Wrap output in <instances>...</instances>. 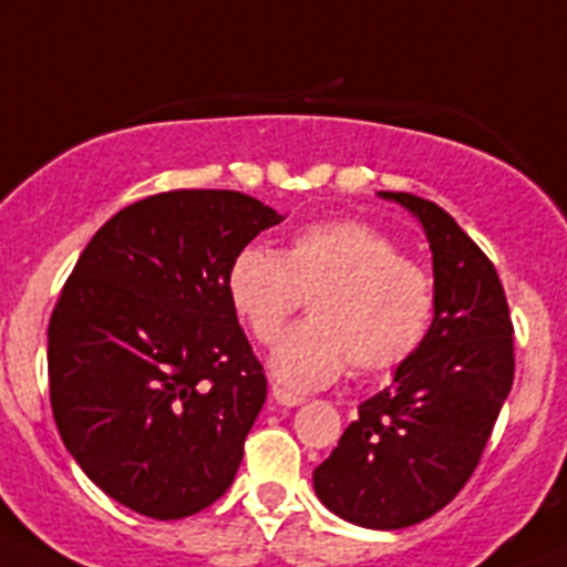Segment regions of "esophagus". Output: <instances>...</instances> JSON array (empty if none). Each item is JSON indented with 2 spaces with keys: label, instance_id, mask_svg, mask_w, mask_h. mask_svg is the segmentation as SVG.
<instances>
[{
  "label": "esophagus",
  "instance_id": "34e87169",
  "mask_svg": "<svg viewBox=\"0 0 567 567\" xmlns=\"http://www.w3.org/2000/svg\"><path fill=\"white\" fill-rule=\"evenodd\" d=\"M271 395H274V401H277L279 406H299V404H305V395L288 393V390L277 388V384H274V388H271Z\"/></svg>",
  "mask_w": 567,
  "mask_h": 567
}]
</instances>
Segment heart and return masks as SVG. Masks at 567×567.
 <instances>
[{
    "instance_id": "obj_1",
    "label": "heart",
    "mask_w": 567,
    "mask_h": 567,
    "mask_svg": "<svg viewBox=\"0 0 567 567\" xmlns=\"http://www.w3.org/2000/svg\"><path fill=\"white\" fill-rule=\"evenodd\" d=\"M310 293L312 321L271 351V373L293 390L334 382L349 362L360 373L395 371L421 349L435 312L430 274L362 221L305 224L282 251L249 244L229 262V305L260 343Z\"/></svg>"
}]
</instances>
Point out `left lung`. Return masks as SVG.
Segmentation results:
<instances>
[{
  "label": "left lung",
  "instance_id": "8db88e82",
  "mask_svg": "<svg viewBox=\"0 0 567 567\" xmlns=\"http://www.w3.org/2000/svg\"><path fill=\"white\" fill-rule=\"evenodd\" d=\"M421 221L435 271V318L393 384L357 417L312 487L327 509L365 529L432 518L465 487L515 377L507 296L485 251L435 202L379 190Z\"/></svg>",
  "mask_w": 567,
  "mask_h": 567
}]
</instances>
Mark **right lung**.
<instances>
[{
  "label": "right lung",
  "mask_w": 567,
  "mask_h": 567,
  "mask_svg": "<svg viewBox=\"0 0 567 567\" xmlns=\"http://www.w3.org/2000/svg\"><path fill=\"white\" fill-rule=\"evenodd\" d=\"M282 218L238 190H168L115 213L65 279L47 349L54 423L124 507L188 518L233 485L268 382L227 271Z\"/></svg>",
  "instance_id": "add662e5"
}]
</instances>
